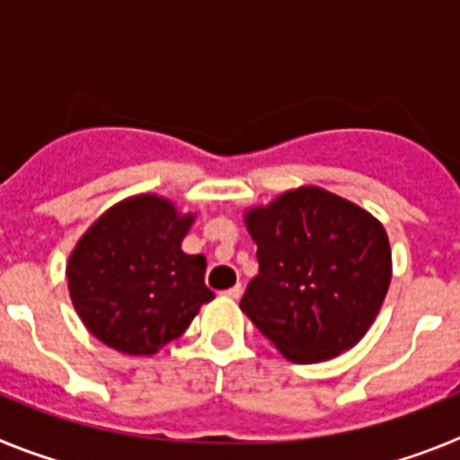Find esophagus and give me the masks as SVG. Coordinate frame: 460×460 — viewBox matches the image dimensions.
Listing matches in <instances>:
<instances>
[{"instance_id": "34e87169", "label": "esophagus", "mask_w": 460, "mask_h": 460, "mask_svg": "<svg viewBox=\"0 0 460 460\" xmlns=\"http://www.w3.org/2000/svg\"><path fill=\"white\" fill-rule=\"evenodd\" d=\"M223 295H226V296H230V299H239V296H242V295H243V288H242V286H239V283H237V286H233V288H227V290H226V292H223Z\"/></svg>"}]
</instances>
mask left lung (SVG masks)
<instances>
[{
    "label": "left lung",
    "mask_w": 460,
    "mask_h": 460,
    "mask_svg": "<svg viewBox=\"0 0 460 460\" xmlns=\"http://www.w3.org/2000/svg\"><path fill=\"white\" fill-rule=\"evenodd\" d=\"M246 226L260 265L239 304L251 323L296 364L359 343L392 280L385 227L315 186L249 211Z\"/></svg>",
    "instance_id": "obj_1"
}]
</instances>
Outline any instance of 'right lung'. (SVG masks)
Listing matches in <instances>:
<instances>
[{
  "label": "right lung",
  "instance_id": "right-lung-1",
  "mask_svg": "<svg viewBox=\"0 0 460 460\" xmlns=\"http://www.w3.org/2000/svg\"><path fill=\"white\" fill-rule=\"evenodd\" d=\"M190 223L172 202L137 195L89 227L66 276L73 306L96 339L126 355H154L214 299L207 260L181 251Z\"/></svg>",
  "mask_w": 460,
  "mask_h": 460
}]
</instances>
